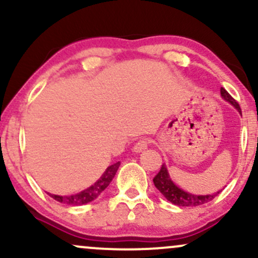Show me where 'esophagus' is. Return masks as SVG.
<instances>
[{
    "label": "esophagus",
    "mask_w": 258,
    "mask_h": 258,
    "mask_svg": "<svg viewBox=\"0 0 258 258\" xmlns=\"http://www.w3.org/2000/svg\"><path fill=\"white\" fill-rule=\"evenodd\" d=\"M148 146H149V141H148V139H141V141H138L137 143L135 144V147H133V152L142 153L143 150L147 149Z\"/></svg>",
    "instance_id": "esophagus-1"
}]
</instances>
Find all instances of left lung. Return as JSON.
<instances>
[{
  "mask_svg": "<svg viewBox=\"0 0 258 258\" xmlns=\"http://www.w3.org/2000/svg\"><path fill=\"white\" fill-rule=\"evenodd\" d=\"M221 96L222 98L227 102H229L234 108L236 109L241 114L240 105L238 104L235 99L230 96L228 92L224 90L223 87L221 88ZM154 184H155L156 188L159 189V191L164 195L166 199L170 201V203L174 204L177 206H199L204 205V204L209 203L214 199L215 197H217V193L209 194V195H197V194H190L188 191H184L183 189H180L179 186H177L173 183V180L171 179L170 174H168V171L166 168V165H162L161 168H160L159 173L154 177L153 179Z\"/></svg>",
  "mask_w": 258,
  "mask_h": 258,
  "instance_id": "obj_1",
  "label": "left lung"
}]
</instances>
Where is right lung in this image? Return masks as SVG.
I'll return each instance as SVG.
<instances>
[{"label": "right lung", "mask_w": 258, "mask_h": 258, "mask_svg": "<svg viewBox=\"0 0 258 258\" xmlns=\"http://www.w3.org/2000/svg\"><path fill=\"white\" fill-rule=\"evenodd\" d=\"M120 166V162H115L112 164L105 170V172L102 174V177L97 180L94 184H92L91 186H88L87 189L85 190L80 191L78 194L74 195H67V197H61V195H54V194H49V197H52L53 199L59 201V203L67 204V205H73V206H78V205H84V204L91 203L94 199L99 197L102 194V191L110 184V182L114 178V176L116 174L117 168Z\"/></svg>", "instance_id": "add662e5"}]
</instances>
